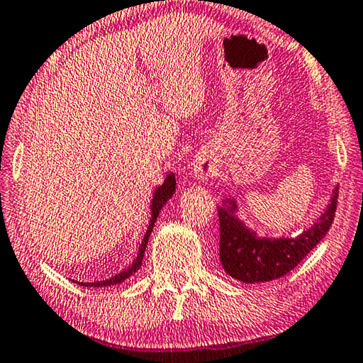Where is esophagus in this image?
Returning a JSON list of instances; mask_svg holds the SVG:
<instances>
[{
    "mask_svg": "<svg viewBox=\"0 0 363 363\" xmlns=\"http://www.w3.org/2000/svg\"><path fill=\"white\" fill-rule=\"evenodd\" d=\"M215 172V162L207 155H198L194 159V174L199 178L211 177Z\"/></svg>",
    "mask_w": 363,
    "mask_h": 363,
    "instance_id": "34e87169",
    "label": "esophagus"
}]
</instances>
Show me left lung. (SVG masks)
I'll use <instances>...</instances> for the list:
<instances>
[{
  "label": "left lung",
  "instance_id": "obj_1",
  "mask_svg": "<svg viewBox=\"0 0 363 363\" xmlns=\"http://www.w3.org/2000/svg\"><path fill=\"white\" fill-rule=\"evenodd\" d=\"M338 191L336 186L332 202L317 223L296 238L257 239L234 217V201L228 211L220 208V259L225 271L247 284L274 281L287 274L325 238L338 206Z\"/></svg>",
  "mask_w": 363,
  "mask_h": 363
}]
</instances>
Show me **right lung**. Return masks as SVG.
I'll return each instance as SVG.
<instances>
[{"mask_svg":"<svg viewBox=\"0 0 363 363\" xmlns=\"http://www.w3.org/2000/svg\"><path fill=\"white\" fill-rule=\"evenodd\" d=\"M175 193V174H169V177L165 178L164 183L161 186H159L156 189L155 193V198H152V202H151V220H150V226L148 230H146L145 233V238L142 240V245H140L138 249V255L137 258L133 259V263L129 266V268L124 269L123 272H119V274H116L111 279H108V281H101V282H81L82 287H108V285H116V284H121L124 282L127 277L132 276L133 272H137L140 269V266H142V259H143V255H145V249H146V244H148V239L151 236V231H152V226H155L156 220H157V215L159 212H161L162 206L167 202L172 196H174Z\"/></svg>","mask_w":363,"mask_h":363,"instance_id":"add662e5","label":"right lung"}]
</instances>
